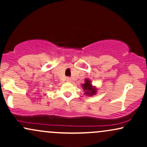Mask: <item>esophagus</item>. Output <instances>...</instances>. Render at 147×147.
Returning a JSON list of instances; mask_svg holds the SVG:
<instances>
[{
  "label": "esophagus",
  "mask_w": 147,
  "mask_h": 147,
  "mask_svg": "<svg viewBox=\"0 0 147 147\" xmlns=\"http://www.w3.org/2000/svg\"><path fill=\"white\" fill-rule=\"evenodd\" d=\"M65 80H66V82H72V79L70 78V77H67V78L65 79Z\"/></svg>",
  "instance_id": "1"
}]
</instances>
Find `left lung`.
I'll return each instance as SVG.
<instances>
[{
    "label": "left lung",
    "mask_w": 147,
    "mask_h": 147,
    "mask_svg": "<svg viewBox=\"0 0 147 147\" xmlns=\"http://www.w3.org/2000/svg\"><path fill=\"white\" fill-rule=\"evenodd\" d=\"M82 86L84 91V95L88 96V97H92L97 94L98 88L95 86L92 85V82L90 80V79L86 78L84 79V84H82Z\"/></svg>",
    "instance_id": "1"
}]
</instances>
